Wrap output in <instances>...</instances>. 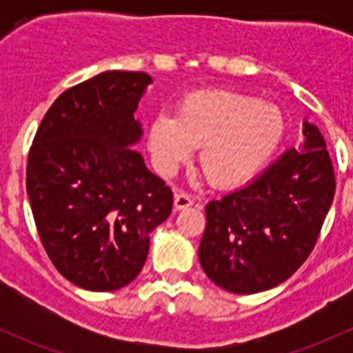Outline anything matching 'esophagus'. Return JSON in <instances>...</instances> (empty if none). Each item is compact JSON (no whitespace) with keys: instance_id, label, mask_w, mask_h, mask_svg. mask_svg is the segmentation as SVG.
<instances>
[{"instance_id":"obj_1","label":"esophagus","mask_w":353,"mask_h":353,"mask_svg":"<svg viewBox=\"0 0 353 353\" xmlns=\"http://www.w3.org/2000/svg\"><path fill=\"white\" fill-rule=\"evenodd\" d=\"M193 205H194V199L188 193L179 191V193H176V196H174V206H176V210H186Z\"/></svg>"}]
</instances>
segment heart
<instances>
[{
  "mask_svg": "<svg viewBox=\"0 0 353 353\" xmlns=\"http://www.w3.org/2000/svg\"><path fill=\"white\" fill-rule=\"evenodd\" d=\"M285 134L279 105L227 88L184 95L176 116L160 112L148 126V148L157 167L169 174L199 147L203 174L216 188L254 177L276 154Z\"/></svg>",
  "mask_w": 353,
  "mask_h": 353,
  "instance_id": "obj_1",
  "label": "heart"
}]
</instances>
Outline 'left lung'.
<instances>
[{
  "instance_id": "1",
  "label": "left lung",
  "mask_w": 353,
  "mask_h": 353,
  "mask_svg": "<svg viewBox=\"0 0 353 353\" xmlns=\"http://www.w3.org/2000/svg\"><path fill=\"white\" fill-rule=\"evenodd\" d=\"M241 190L206 205L199 265L215 285L258 294L285 282L307 259L334 196V174L318 126Z\"/></svg>"
}]
</instances>
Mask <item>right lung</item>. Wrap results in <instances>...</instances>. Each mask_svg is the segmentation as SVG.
<instances>
[{
	"mask_svg": "<svg viewBox=\"0 0 353 353\" xmlns=\"http://www.w3.org/2000/svg\"><path fill=\"white\" fill-rule=\"evenodd\" d=\"M143 71H104L63 92L35 133L27 194L42 245L77 287L110 292L143 268L172 191L133 150L134 119L152 83Z\"/></svg>",
	"mask_w": 353,
	"mask_h": 353,
	"instance_id": "1",
	"label": "right lung"
}]
</instances>
